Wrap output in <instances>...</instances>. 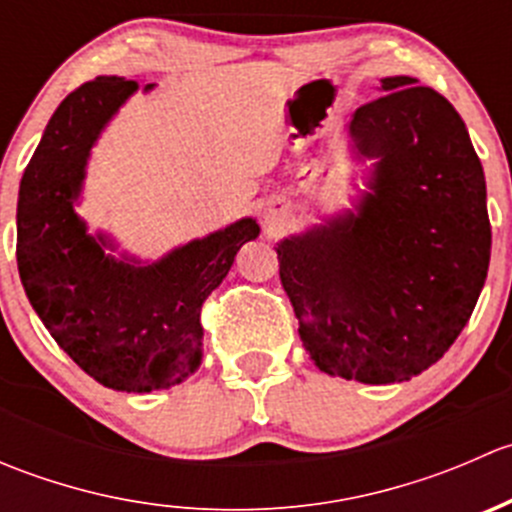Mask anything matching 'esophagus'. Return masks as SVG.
Wrapping results in <instances>:
<instances>
[{
  "mask_svg": "<svg viewBox=\"0 0 512 512\" xmlns=\"http://www.w3.org/2000/svg\"><path fill=\"white\" fill-rule=\"evenodd\" d=\"M265 220H267V225H275V218H272V215H267Z\"/></svg>",
  "mask_w": 512,
  "mask_h": 512,
  "instance_id": "1",
  "label": "esophagus"
}]
</instances>
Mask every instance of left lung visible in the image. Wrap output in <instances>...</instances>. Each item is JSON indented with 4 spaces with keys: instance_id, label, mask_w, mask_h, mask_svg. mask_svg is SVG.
Segmentation results:
<instances>
[{
    "instance_id": "8db88e82",
    "label": "left lung",
    "mask_w": 512,
    "mask_h": 512,
    "mask_svg": "<svg viewBox=\"0 0 512 512\" xmlns=\"http://www.w3.org/2000/svg\"><path fill=\"white\" fill-rule=\"evenodd\" d=\"M354 156L374 160L356 210L277 245L299 337L324 374L409 381L451 349L490 262L483 165L466 123L411 76L349 123Z\"/></svg>"
}]
</instances>
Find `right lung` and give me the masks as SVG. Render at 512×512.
Instances as JSON below:
<instances>
[{
	"label": "right lung",
	"mask_w": 512,
	"mask_h": 512,
	"mask_svg": "<svg viewBox=\"0 0 512 512\" xmlns=\"http://www.w3.org/2000/svg\"><path fill=\"white\" fill-rule=\"evenodd\" d=\"M136 91V81L98 76L59 103L19 185L17 265L34 312L86 374L148 394L200 366V309L260 225L242 218L148 265L108 255L116 242L91 235L74 205L91 148Z\"/></svg>",
	"instance_id": "right-lung-1"
}]
</instances>
